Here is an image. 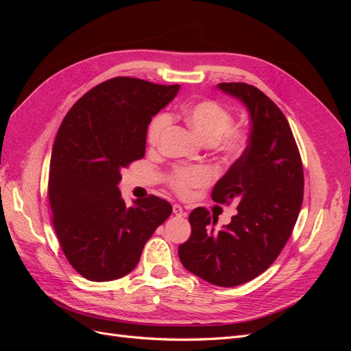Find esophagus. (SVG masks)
Segmentation results:
<instances>
[{
	"label": "esophagus",
	"instance_id": "1",
	"mask_svg": "<svg viewBox=\"0 0 351 351\" xmlns=\"http://www.w3.org/2000/svg\"><path fill=\"white\" fill-rule=\"evenodd\" d=\"M173 212H174V215H177V217H184L186 215V212H184V209L180 206V205H173Z\"/></svg>",
	"mask_w": 351,
	"mask_h": 351
}]
</instances>
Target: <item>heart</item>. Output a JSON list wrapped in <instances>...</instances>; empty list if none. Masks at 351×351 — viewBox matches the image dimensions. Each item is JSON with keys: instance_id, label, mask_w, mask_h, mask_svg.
Wrapping results in <instances>:
<instances>
[{"instance_id": "1", "label": "heart", "mask_w": 351, "mask_h": 351, "mask_svg": "<svg viewBox=\"0 0 351 351\" xmlns=\"http://www.w3.org/2000/svg\"><path fill=\"white\" fill-rule=\"evenodd\" d=\"M186 123L202 139L215 141L221 152L227 155H237L244 146V133L239 127H230L231 114L217 101H199L187 105L183 111ZM169 124V115L165 112L158 114L149 124L147 142L156 145L161 139ZM212 180V173L206 167L180 168L171 177V186L180 193H186L190 187L205 186Z\"/></svg>"}]
</instances>
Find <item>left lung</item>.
I'll list each match as a JSON object with an SVG mask.
<instances>
[{
	"label": "left lung",
	"instance_id": "left-lung-1",
	"mask_svg": "<svg viewBox=\"0 0 351 351\" xmlns=\"http://www.w3.org/2000/svg\"><path fill=\"white\" fill-rule=\"evenodd\" d=\"M217 89L240 101L249 112L246 149L212 190V200L239 202L231 222L217 230V218L204 208L189 217L190 239L178 246L183 267L219 287L256 278L277 259L299 217L303 167L290 124L258 88L219 83Z\"/></svg>",
	"mask_w": 351,
	"mask_h": 351
}]
</instances>
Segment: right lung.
Segmentation results:
<instances>
[{
	"instance_id": "1",
	"label": "right lung",
	"mask_w": 351,
	"mask_h": 351,
	"mask_svg": "<svg viewBox=\"0 0 351 351\" xmlns=\"http://www.w3.org/2000/svg\"><path fill=\"white\" fill-rule=\"evenodd\" d=\"M178 89L114 77L83 95L60 125L49 165L52 222L71 267L89 281L132 272L146 241L171 215V205L156 196L127 206L119 183L121 169L143 158L152 117Z\"/></svg>"
}]
</instances>
